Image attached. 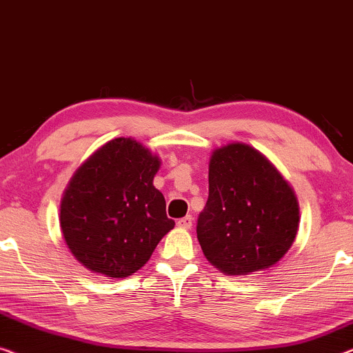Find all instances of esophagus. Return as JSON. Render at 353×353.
I'll return each instance as SVG.
<instances>
[{"label":"esophagus","mask_w":353,"mask_h":353,"mask_svg":"<svg viewBox=\"0 0 353 353\" xmlns=\"http://www.w3.org/2000/svg\"><path fill=\"white\" fill-rule=\"evenodd\" d=\"M192 225H193L192 216H185V217H182V219L177 221V227H181V228H192Z\"/></svg>","instance_id":"obj_1"}]
</instances>
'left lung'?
I'll use <instances>...</instances> for the list:
<instances>
[{"label":"left lung","instance_id":"obj_1","mask_svg":"<svg viewBox=\"0 0 353 353\" xmlns=\"http://www.w3.org/2000/svg\"><path fill=\"white\" fill-rule=\"evenodd\" d=\"M297 225L294 192L259 152L228 143L212 153L210 195L196 222L212 265L227 275L269 269L291 248Z\"/></svg>","mask_w":353,"mask_h":353}]
</instances>
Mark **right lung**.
Instances as JSON below:
<instances>
[{
	"label": "right lung",
	"mask_w": 353,
	"mask_h": 353,
	"mask_svg": "<svg viewBox=\"0 0 353 353\" xmlns=\"http://www.w3.org/2000/svg\"><path fill=\"white\" fill-rule=\"evenodd\" d=\"M160 160L129 137L107 142L75 172L61 203V227L86 269L113 278L137 272L174 221L153 187Z\"/></svg>",
	"instance_id": "right-lung-1"
}]
</instances>
